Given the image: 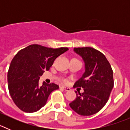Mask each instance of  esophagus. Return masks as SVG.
I'll return each instance as SVG.
<instances>
[{
    "instance_id": "1",
    "label": "esophagus",
    "mask_w": 130,
    "mask_h": 130,
    "mask_svg": "<svg viewBox=\"0 0 130 130\" xmlns=\"http://www.w3.org/2000/svg\"><path fill=\"white\" fill-rule=\"evenodd\" d=\"M60 88H62V89H64L65 91H70V88H69V87H64V86H62Z\"/></svg>"
}]
</instances>
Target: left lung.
Instances as JSON below:
<instances>
[{
  "instance_id": "left-lung-1",
  "label": "left lung",
  "mask_w": 130,
  "mask_h": 130,
  "mask_svg": "<svg viewBox=\"0 0 130 130\" xmlns=\"http://www.w3.org/2000/svg\"><path fill=\"white\" fill-rule=\"evenodd\" d=\"M73 51L83 59L85 71L74 87L84 88L76 93L70 104L72 110L83 116H90L100 111L107 102L114 86L112 70L104 54L92 47H75Z\"/></svg>"
}]
</instances>
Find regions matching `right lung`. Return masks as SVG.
<instances>
[{"mask_svg": "<svg viewBox=\"0 0 130 130\" xmlns=\"http://www.w3.org/2000/svg\"><path fill=\"white\" fill-rule=\"evenodd\" d=\"M68 50V47L53 49L32 44L15 55L8 72V90L21 111L34 112L40 110L46 104L49 94L59 88L56 84L45 82L40 86L39 79L55 60Z\"/></svg>", "mask_w": 130, "mask_h": 130, "instance_id": "1", "label": "right lung"}]
</instances>
